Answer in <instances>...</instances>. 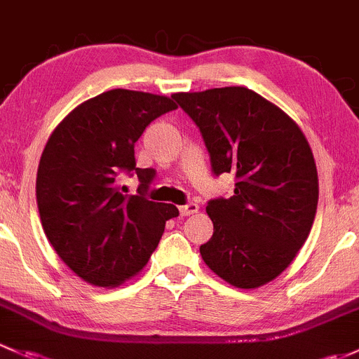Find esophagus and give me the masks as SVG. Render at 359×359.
<instances>
[{
  "mask_svg": "<svg viewBox=\"0 0 359 359\" xmlns=\"http://www.w3.org/2000/svg\"><path fill=\"white\" fill-rule=\"evenodd\" d=\"M197 212H198V204H195V202H188V204L180 207L181 216H191V214H197Z\"/></svg>",
  "mask_w": 359,
  "mask_h": 359,
  "instance_id": "1",
  "label": "esophagus"
}]
</instances>
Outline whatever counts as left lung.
Masks as SVG:
<instances>
[{
	"label": "left lung",
	"mask_w": 359,
	"mask_h": 359,
	"mask_svg": "<svg viewBox=\"0 0 359 359\" xmlns=\"http://www.w3.org/2000/svg\"><path fill=\"white\" fill-rule=\"evenodd\" d=\"M172 98L201 129L212 175H235L230 198H210L214 233L202 259L238 289L271 282L311 231L318 172L309 143L283 110L256 91L230 86Z\"/></svg>",
	"instance_id": "obj_1"
}]
</instances>
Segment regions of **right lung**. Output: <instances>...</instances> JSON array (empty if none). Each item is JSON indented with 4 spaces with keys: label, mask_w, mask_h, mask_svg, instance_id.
I'll return each mask as SVG.
<instances>
[{
    "label": "right lung",
    "mask_w": 359,
    "mask_h": 359,
    "mask_svg": "<svg viewBox=\"0 0 359 359\" xmlns=\"http://www.w3.org/2000/svg\"><path fill=\"white\" fill-rule=\"evenodd\" d=\"M172 98L110 90L77 105L51 133L36 178V201L46 238L60 259L91 285L116 287L147 264L180 210L145 191L154 169L136 168L135 143ZM121 172L136 174L139 194L116 187Z\"/></svg>",
    "instance_id": "1"
}]
</instances>
